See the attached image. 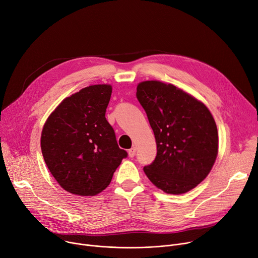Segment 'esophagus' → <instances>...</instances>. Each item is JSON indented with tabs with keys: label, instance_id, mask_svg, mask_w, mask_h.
Segmentation results:
<instances>
[{
	"label": "esophagus",
	"instance_id": "1",
	"mask_svg": "<svg viewBox=\"0 0 258 258\" xmlns=\"http://www.w3.org/2000/svg\"><path fill=\"white\" fill-rule=\"evenodd\" d=\"M135 154H136V147H133V148L128 149V156H130V158H134Z\"/></svg>",
	"mask_w": 258,
	"mask_h": 258
}]
</instances>
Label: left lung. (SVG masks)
I'll use <instances>...</instances> for the list:
<instances>
[{"label": "left lung", "instance_id": "obj_1", "mask_svg": "<svg viewBox=\"0 0 258 258\" xmlns=\"http://www.w3.org/2000/svg\"><path fill=\"white\" fill-rule=\"evenodd\" d=\"M157 143V157L143 168L148 179L167 194H184L211 172L219 149L215 119L202 101L160 81L137 86Z\"/></svg>", "mask_w": 258, "mask_h": 258}]
</instances>
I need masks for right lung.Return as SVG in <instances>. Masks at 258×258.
Wrapping results in <instances>:
<instances>
[{
    "mask_svg": "<svg viewBox=\"0 0 258 258\" xmlns=\"http://www.w3.org/2000/svg\"><path fill=\"white\" fill-rule=\"evenodd\" d=\"M111 94L109 84L85 87L64 98L43 125L44 162L68 193L94 196L102 192L127 156L105 117Z\"/></svg>",
    "mask_w": 258,
    "mask_h": 258,
    "instance_id": "obj_1",
    "label": "right lung"
}]
</instances>
